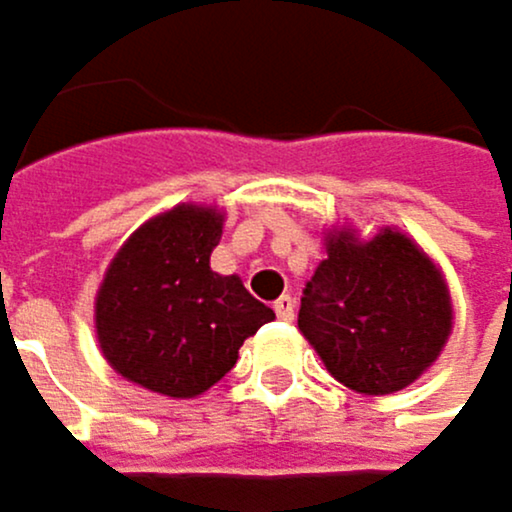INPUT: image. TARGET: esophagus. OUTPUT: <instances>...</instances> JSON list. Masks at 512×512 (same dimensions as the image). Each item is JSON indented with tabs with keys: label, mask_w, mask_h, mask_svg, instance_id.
Masks as SVG:
<instances>
[{
	"label": "esophagus",
	"mask_w": 512,
	"mask_h": 512,
	"mask_svg": "<svg viewBox=\"0 0 512 512\" xmlns=\"http://www.w3.org/2000/svg\"><path fill=\"white\" fill-rule=\"evenodd\" d=\"M273 311H276V317H279L282 323H292V320H295V301H292L289 295H282V298L273 304Z\"/></svg>",
	"instance_id": "esophagus-1"
}]
</instances>
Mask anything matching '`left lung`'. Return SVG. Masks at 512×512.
Here are the masks:
<instances>
[{"label":"left lung","instance_id":"8db88e82","mask_svg":"<svg viewBox=\"0 0 512 512\" xmlns=\"http://www.w3.org/2000/svg\"><path fill=\"white\" fill-rule=\"evenodd\" d=\"M326 261L307 282L298 329L332 379L357 395H395L420 379L454 329L448 279L398 226L360 239L351 226L323 236Z\"/></svg>","mask_w":512,"mask_h":512}]
</instances>
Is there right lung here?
I'll return each mask as SVG.
<instances>
[{"label":"right lung","instance_id":"add662e5","mask_svg":"<svg viewBox=\"0 0 512 512\" xmlns=\"http://www.w3.org/2000/svg\"><path fill=\"white\" fill-rule=\"evenodd\" d=\"M220 236L217 205L183 201L117 248L92 314L114 373L164 398H198L236 367L248 335L276 317L236 273L211 270Z\"/></svg>","mask_w":512,"mask_h":512}]
</instances>
